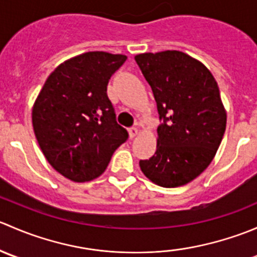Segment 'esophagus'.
<instances>
[{
    "instance_id": "1",
    "label": "esophagus",
    "mask_w": 257,
    "mask_h": 257,
    "mask_svg": "<svg viewBox=\"0 0 257 257\" xmlns=\"http://www.w3.org/2000/svg\"><path fill=\"white\" fill-rule=\"evenodd\" d=\"M129 137H131L132 139L136 138L137 134H138V128H136V126H132V128H129Z\"/></svg>"
}]
</instances>
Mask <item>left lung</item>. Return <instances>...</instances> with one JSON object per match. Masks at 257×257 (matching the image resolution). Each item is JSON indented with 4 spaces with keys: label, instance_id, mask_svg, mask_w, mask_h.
<instances>
[{
    "label": "left lung",
    "instance_id": "left-lung-1",
    "mask_svg": "<svg viewBox=\"0 0 257 257\" xmlns=\"http://www.w3.org/2000/svg\"><path fill=\"white\" fill-rule=\"evenodd\" d=\"M137 64L149 83L162 124L154 155L141 160L142 172L164 188L200 175L216 154L226 128V112L210 71L179 51L143 53Z\"/></svg>",
    "mask_w": 257,
    "mask_h": 257
}]
</instances>
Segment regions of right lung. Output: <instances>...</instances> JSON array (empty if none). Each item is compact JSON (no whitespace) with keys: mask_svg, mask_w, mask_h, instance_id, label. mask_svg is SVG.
Here are the masks:
<instances>
[{"mask_svg":"<svg viewBox=\"0 0 257 257\" xmlns=\"http://www.w3.org/2000/svg\"><path fill=\"white\" fill-rule=\"evenodd\" d=\"M126 57L87 52L57 67L32 110L41 150L63 177L83 183L98 178L116 148L128 139L108 98L110 77Z\"/></svg>","mask_w":257,"mask_h":257,"instance_id":"right-lung-1","label":"right lung"}]
</instances>
